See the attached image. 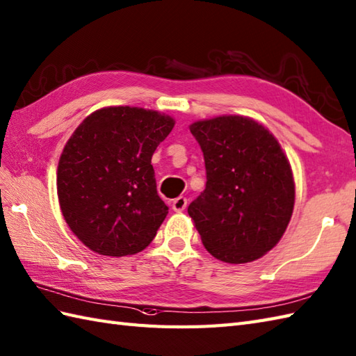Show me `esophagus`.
Instances as JSON below:
<instances>
[{"instance_id":"1","label":"esophagus","mask_w":356,"mask_h":356,"mask_svg":"<svg viewBox=\"0 0 356 356\" xmlns=\"http://www.w3.org/2000/svg\"><path fill=\"white\" fill-rule=\"evenodd\" d=\"M186 204H188L186 197L180 195V197H177V198H175V200H172V209H175L176 212H181V211H185Z\"/></svg>"}]
</instances>
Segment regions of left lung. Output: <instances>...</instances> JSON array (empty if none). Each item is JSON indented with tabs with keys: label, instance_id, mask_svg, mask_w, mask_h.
<instances>
[{
	"label": "left lung",
	"instance_id": "1",
	"mask_svg": "<svg viewBox=\"0 0 356 356\" xmlns=\"http://www.w3.org/2000/svg\"><path fill=\"white\" fill-rule=\"evenodd\" d=\"M189 130L200 144L206 188L188 206L213 258L245 264L270 252L294 208L293 171L277 139L252 118L222 115Z\"/></svg>",
	"mask_w": 356,
	"mask_h": 356
}]
</instances>
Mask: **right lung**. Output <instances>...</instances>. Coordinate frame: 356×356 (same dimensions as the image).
I'll return each instance as SVG.
<instances>
[{
  "instance_id": "1",
  "label": "right lung",
  "mask_w": 356,
  "mask_h": 356,
  "mask_svg": "<svg viewBox=\"0 0 356 356\" xmlns=\"http://www.w3.org/2000/svg\"><path fill=\"white\" fill-rule=\"evenodd\" d=\"M175 127L143 107L95 111L66 143L57 195L66 225L90 250L135 254L153 241L168 213L156 189L152 156Z\"/></svg>"
}]
</instances>
